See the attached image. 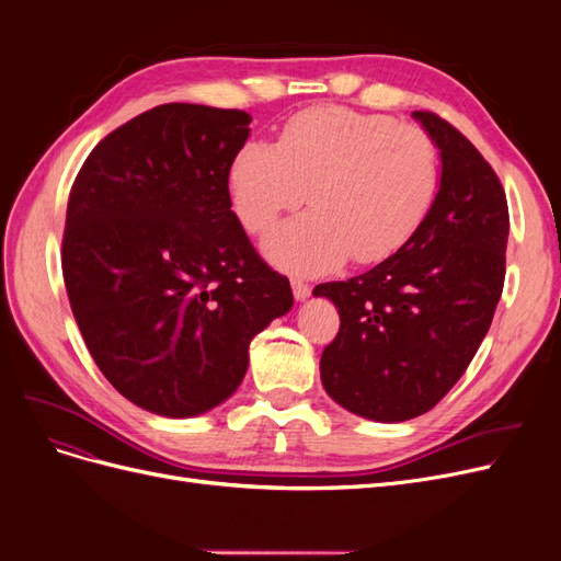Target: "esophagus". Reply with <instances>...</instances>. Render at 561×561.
Here are the masks:
<instances>
[{
    "label": "esophagus",
    "instance_id": "obj_1",
    "mask_svg": "<svg viewBox=\"0 0 561 561\" xmlns=\"http://www.w3.org/2000/svg\"><path fill=\"white\" fill-rule=\"evenodd\" d=\"M293 283V295H295V299H307L309 295H311V285L307 283V280H301V278H293L290 280Z\"/></svg>",
    "mask_w": 561,
    "mask_h": 561
}]
</instances>
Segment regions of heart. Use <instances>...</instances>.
<instances>
[{
  "mask_svg": "<svg viewBox=\"0 0 561 561\" xmlns=\"http://www.w3.org/2000/svg\"><path fill=\"white\" fill-rule=\"evenodd\" d=\"M439 184L431 135L386 114L320 105L295 114L278 145L245 142L231 161L229 190L245 229L264 231L283 210L313 208L268 231L271 260L297 274L400 250L431 213Z\"/></svg>",
  "mask_w": 561,
  "mask_h": 561,
  "instance_id": "1",
  "label": "heart"
}]
</instances>
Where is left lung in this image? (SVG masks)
Returning <instances> with one entry per match:
<instances>
[{
  "instance_id": "obj_1",
  "label": "left lung",
  "mask_w": 561,
  "mask_h": 561,
  "mask_svg": "<svg viewBox=\"0 0 561 561\" xmlns=\"http://www.w3.org/2000/svg\"><path fill=\"white\" fill-rule=\"evenodd\" d=\"M443 159L431 213L396 254L360 276L316 285L339 309L322 386L348 412L407 421L443 400L489 332L511 231L503 184L461 130L412 112Z\"/></svg>"
}]
</instances>
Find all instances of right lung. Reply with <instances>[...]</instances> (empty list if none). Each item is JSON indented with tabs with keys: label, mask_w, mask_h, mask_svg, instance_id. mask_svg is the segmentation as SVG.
<instances>
[{
	"label": "right lung",
	"mask_w": 561,
	"mask_h": 561,
	"mask_svg": "<svg viewBox=\"0 0 561 561\" xmlns=\"http://www.w3.org/2000/svg\"><path fill=\"white\" fill-rule=\"evenodd\" d=\"M243 110L168 103L100 140L72 184L67 297L95 365L133 404L196 416L245 377L252 336L290 311V280L231 210Z\"/></svg>",
	"instance_id": "1"
}]
</instances>
